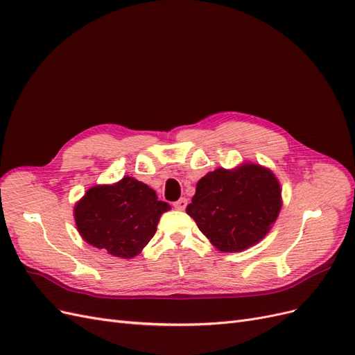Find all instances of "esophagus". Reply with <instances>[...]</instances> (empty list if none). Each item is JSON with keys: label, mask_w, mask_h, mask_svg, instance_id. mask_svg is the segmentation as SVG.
Masks as SVG:
<instances>
[{"label": "esophagus", "mask_w": 355, "mask_h": 355, "mask_svg": "<svg viewBox=\"0 0 355 355\" xmlns=\"http://www.w3.org/2000/svg\"><path fill=\"white\" fill-rule=\"evenodd\" d=\"M187 204H188V200H187V198H179L178 201L173 202V207H175L176 210H185Z\"/></svg>", "instance_id": "obj_1"}]
</instances>
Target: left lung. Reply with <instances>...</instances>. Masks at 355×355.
I'll use <instances>...</instances> for the list:
<instances>
[{
	"mask_svg": "<svg viewBox=\"0 0 355 355\" xmlns=\"http://www.w3.org/2000/svg\"><path fill=\"white\" fill-rule=\"evenodd\" d=\"M282 209V188L271 170L244 163L201 178L187 213L220 252H243L259 243Z\"/></svg>",
	"mask_w": 355,
	"mask_h": 355,
	"instance_id": "8db88e82",
	"label": "left lung"
}]
</instances>
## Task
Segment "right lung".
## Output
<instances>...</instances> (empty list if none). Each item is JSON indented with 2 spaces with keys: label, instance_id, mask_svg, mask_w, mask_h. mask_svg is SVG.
Here are the masks:
<instances>
[{
  "label": "right lung",
  "instance_id": "obj_1",
  "mask_svg": "<svg viewBox=\"0 0 355 355\" xmlns=\"http://www.w3.org/2000/svg\"><path fill=\"white\" fill-rule=\"evenodd\" d=\"M170 210L146 184L125 176L114 185H96L75 204V223L84 241L130 259L154 237L159 216Z\"/></svg>",
  "mask_w": 355,
  "mask_h": 355
}]
</instances>
